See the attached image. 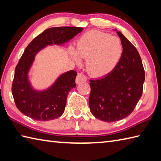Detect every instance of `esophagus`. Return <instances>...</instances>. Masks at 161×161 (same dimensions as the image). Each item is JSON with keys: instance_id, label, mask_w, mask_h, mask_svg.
<instances>
[{"instance_id": "1", "label": "esophagus", "mask_w": 161, "mask_h": 161, "mask_svg": "<svg viewBox=\"0 0 161 161\" xmlns=\"http://www.w3.org/2000/svg\"><path fill=\"white\" fill-rule=\"evenodd\" d=\"M86 80L87 79L84 74L79 73L76 77V80H75V81H76V84H80V83L84 82V81H86Z\"/></svg>"}]
</instances>
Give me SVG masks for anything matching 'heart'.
<instances>
[{
	"instance_id": "1",
	"label": "heart",
	"mask_w": 161,
	"mask_h": 161,
	"mask_svg": "<svg viewBox=\"0 0 161 161\" xmlns=\"http://www.w3.org/2000/svg\"><path fill=\"white\" fill-rule=\"evenodd\" d=\"M122 53V46L118 37L95 30L79 39L75 50H70V55L76 64H81V59H87L88 73L97 77L110 73L117 66Z\"/></svg>"
}]
</instances>
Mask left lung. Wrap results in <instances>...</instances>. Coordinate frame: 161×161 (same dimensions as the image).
<instances>
[{"label": "left lung", "mask_w": 161, "mask_h": 161, "mask_svg": "<svg viewBox=\"0 0 161 161\" xmlns=\"http://www.w3.org/2000/svg\"><path fill=\"white\" fill-rule=\"evenodd\" d=\"M121 40L122 53L110 73L90 80L89 107L100 120H120L131 114L142 94L145 75L141 56L134 46L115 30Z\"/></svg>", "instance_id": "8db88e82"}]
</instances>
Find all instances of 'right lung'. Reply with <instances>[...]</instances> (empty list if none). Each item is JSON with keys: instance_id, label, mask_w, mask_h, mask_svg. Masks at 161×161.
<instances>
[{"instance_id": "1", "label": "right lung", "mask_w": 161, "mask_h": 161, "mask_svg": "<svg viewBox=\"0 0 161 161\" xmlns=\"http://www.w3.org/2000/svg\"><path fill=\"white\" fill-rule=\"evenodd\" d=\"M83 30L80 27L48 28L27 46L15 68L12 86L16 106L22 114L39 121L57 119L64 114L68 94L76 86V72L72 70L62 73L51 86L43 90L33 87L29 73L41 50L47 46H63Z\"/></svg>"}]
</instances>
